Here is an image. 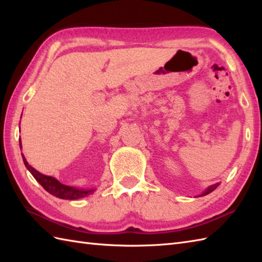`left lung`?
<instances>
[{
	"label": "left lung",
	"mask_w": 262,
	"mask_h": 262,
	"mask_svg": "<svg viewBox=\"0 0 262 262\" xmlns=\"http://www.w3.org/2000/svg\"><path fill=\"white\" fill-rule=\"evenodd\" d=\"M219 185H220V183H216V185H213V186H210L208 189H207V190H206V191H204L202 194H200V196H205V194H207V193H209V192H211V191H213V190H215V189L217 188V187H219Z\"/></svg>",
	"instance_id": "obj_1"
}]
</instances>
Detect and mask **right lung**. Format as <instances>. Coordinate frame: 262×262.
I'll list each match as a JSON object with an SVG mask.
<instances>
[{"label":"right lung","mask_w":262,"mask_h":262,"mask_svg":"<svg viewBox=\"0 0 262 262\" xmlns=\"http://www.w3.org/2000/svg\"><path fill=\"white\" fill-rule=\"evenodd\" d=\"M20 148H21V140H20ZM22 159H24L25 165L27 166V169L30 171V173L33 176V178H35V179L39 183H40L46 191L52 193L55 197L60 198V199L75 200L79 198L86 197L94 191L93 189H90V190H80V189L65 186V185H63V183H60L58 180L55 179V178L43 176L40 173V172H38L37 170L33 169L32 166L29 165V163L27 162V160L24 157V154H22Z\"/></svg>","instance_id":"1"}]
</instances>
